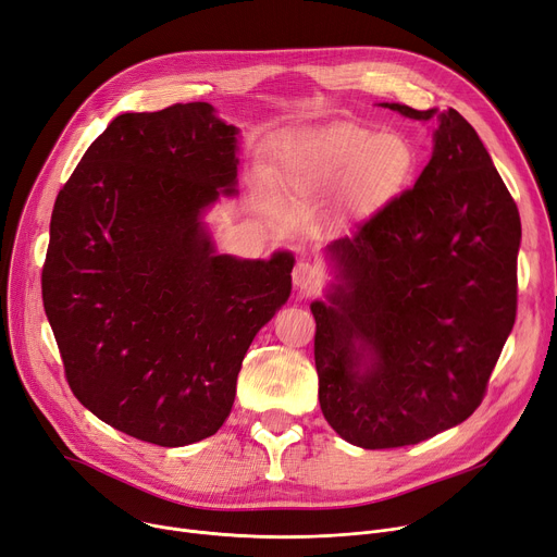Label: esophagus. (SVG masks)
I'll return each mask as SVG.
<instances>
[{
	"instance_id": "1",
	"label": "esophagus",
	"mask_w": 557,
	"mask_h": 557,
	"mask_svg": "<svg viewBox=\"0 0 557 557\" xmlns=\"http://www.w3.org/2000/svg\"><path fill=\"white\" fill-rule=\"evenodd\" d=\"M294 284H296V288H300V290H313V288H318V286H320V273H318V269L311 267L309 261L296 263V269H294Z\"/></svg>"
}]
</instances>
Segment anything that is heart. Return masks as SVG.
Here are the masks:
<instances>
[{"instance_id":"heart-1","label":"heart","mask_w":557,"mask_h":557,"mask_svg":"<svg viewBox=\"0 0 557 557\" xmlns=\"http://www.w3.org/2000/svg\"><path fill=\"white\" fill-rule=\"evenodd\" d=\"M416 166L413 146L397 133L338 124L302 135L282 158L288 194L318 196L338 187L334 219L352 225L368 219L406 185ZM269 191V183L257 178Z\"/></svg>"}]
</instances>
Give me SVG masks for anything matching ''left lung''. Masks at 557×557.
<instances>
[{"mask_svg":"<svg viewBox=\"0 0 557 557\" xmlns=\"http://www.w3.org/2000/svg\"><path fill=\"white\" fill-rule=\"evenodd\" d=\"M431 124L413 189L325 252L313 300L318 401L363 449L418 445L470 418L517 313V205L476 131L449 110L379 103Z\"/></svg>","mask_w":557,"mask_h":557,"instance_id":"8db88e82","label":"left lung"}]
</instances>
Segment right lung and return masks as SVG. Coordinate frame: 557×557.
<instances>
[{"instance_id":"obj_1","label":"right lung","mask_w":557,"mask_h":557,"mask_svg":"<svg viewBox=\"0 0 557 557\" xmlns=\"http://www.w3.org/2000/svg\"><path fill=\"white\" fill-rule=\"evenodd\" d=\"M239 128L210 103L124 112L58 191L42 300L76 399L137 441L185 447L232 411L296 257L221 255L205 214L237 196Z\"/></svg>"}]
</instances>
